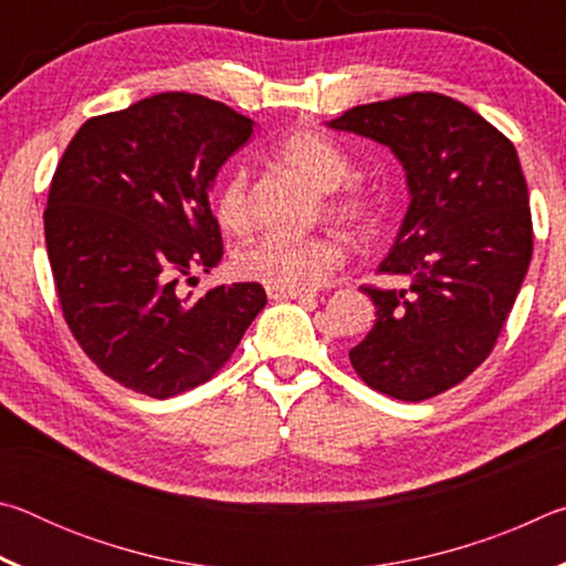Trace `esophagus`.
<instances>
[{"label": "esophagus", "mask_w": 566, "mask_h": 566, "mask_svg": "<svg viewBox=\"0 0 566 566\" xmlns=\"http://www.w3.org/2000/svg\"><path fill=\"white\" fill-rule=\"evenodd\" d=\"M270 300H300V302H312L317 292L312 290H302V292H282V290H266Z\"/></svg>", "instance_id": "1"}]
</instances>
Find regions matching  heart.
Returning <instances> with one entry per match:
<instances>
[{"mask_svg": "<svg viewBox=\"0 0 566 566\" xmlns=\"http://www.w3.org/2000/svg\"><path fill=\"white\" fill-rule=\"evenodd\" d=\"M276 159L322 191L324 209L354 234H369L377 224V205L359 187H339L349 177V157L332 139L314 132H296L276 147ZM214 217L227 232H244L252 224L249 205V171L234 167L214 195ZM347 256L342 239L332 234L284 237L266 234L254 244L239 249L234 270L249 282L266 290L302 292L314 290L339 270Z\"/></svg>", "mask_w": 566, "mask_h": 566, "instance_id": "b5f03b06", "label": "heart"}]
</instances>
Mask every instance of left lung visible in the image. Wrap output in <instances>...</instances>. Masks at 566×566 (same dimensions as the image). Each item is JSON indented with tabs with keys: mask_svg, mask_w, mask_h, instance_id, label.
<instances>
[{
	"mask_svg": "<svg viewBox=\"0 0 566 566\" xmlns=\"http://www.w3.org/2000/svg\"><path fill=\"white\" fill-rule=\"evenodd\" d=\"M327 127L395 151L411 197L379 264L405 286H361L377 322L349 352L352 367L401 401L442 395L490 357L530 270V191L516 149L437 92L359 104Z\"/></svg>",
	"mask_w": 566,
	"mask_h": 566,
	"instance_id": "obj_1",
	"label": "left lung"
}]
</instances>
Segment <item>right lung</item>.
Listing matches in <instances>:
<instances>
[{
    "mask_svg": "<svg viewBox=\"0 0 566 566\" xmlns=\"http://www.w3.org/2000/svg\"><path fill=\"white\" fill-rule=\"evenodd\" d=\"M252 129L222 102L165 92L87 119L64 149L44 209L56 296L122 387L167 399L205 385L264 310L256 282L179 292L222 260L209 189Z\"/></svg>",
    "mask_w": 566,
    "mask_h": 566,
    "instance_id": "1",
    "label": "right lung"
}]
</instances>
